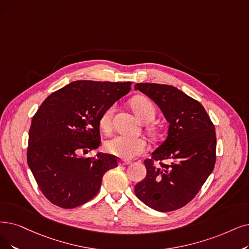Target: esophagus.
Masks as SVG:
<instances>
[{"label": "esophagus", "mask_w": 249, "mask_h": 249, "mask_svg": "<svg viewBox=\"0 0 249 249\" xmlns=\"http://www.w3.org/2000/svg\"><path fill=\"white\" fill-rule=\"evenodd\" d=\"M131 163V161L130 160H125V159H122L121 161H119V164L121 165H128Z\"/></svg>", "instance_id": "1"}]
</instances>
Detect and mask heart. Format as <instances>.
Listing matches in <instances>:
<instances>
[{"mask_svg": "<svg viewBox=\"0 0 249 249\" xmlns=\"http://www.w3.org/2000/svg\"><path fill=\"white\" fill-rule=\"evenodd\" d=\"M131 105L137 116L144 123H149L155 117V106L148 98L138 96L131 101ZM114 106H109L103 111L99 119V125L104 132L111 128ZM106 150L115 156L122 158H134L147 150V142L143 138H132L118 135L108 140L105 144Z\"/></svg>", "mask_w": 249, "mask_h": 249, "instance_id": "b5f03b06", "label": "heart"}]
</instances>
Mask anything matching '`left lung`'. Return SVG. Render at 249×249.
Here are the masks:
<instances>
[{
    "label": "left lung",
    "instance_id": "left-lung-1",
    "mask_svg": "<svg viewBox=\"0 0 249 249\" xmlns=\"http://www.w3.org/2000/svg\"><path fill=\"white\" fill-rule=\"evenodd\" d=\"M135 90L150 98L170 124L165 140L144 161L147 175L135 186V194L155 211L178 210L193 199L213 171L214 125L204 107L176 87L142 83Z\"/></svg>",
    "mask_w": 249,
    "mask_h": 249
}]
</instances>
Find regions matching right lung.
<instances>
[{
  "label": "right lung",
  "mask_w": 249,
  "mask_h": 249,
  "mask_svg": "<svg viewBox=\"0 0 249 249\" xmlns=\"http://www.w3.org/2000/svg\"><path fill=\"white\" fill-rule=\"evenodd\" d=\"M131 85L75 81L50 95L33 117L27 163L53 204L73 208L91 200L104 174L117 166V157L111 154L81 155L100 146L99 119L131 91Z\"/></svg>",
  "instance_id": "obj_1"
}]
</instances>
